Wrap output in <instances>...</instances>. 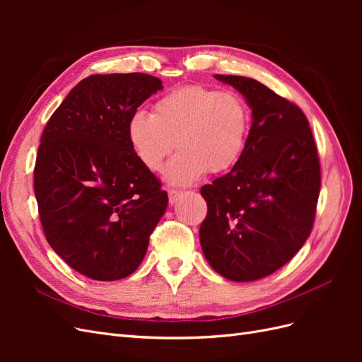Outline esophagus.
Wrapping results in <instances>:
<instances>
[{
    "label": "esophagus",
    "mask_w": 362,
    "mask_h": 362,
    "mask_svg": "<svg viewBox=\"0 0 362 362\" xmlns=\"http://www.w3.org/2000/svg\"><path fill=\"white\" fill-rule=\"evenodd\" d=\"M180 196H182V192H180V190H169V202L172 205L177 204V201L180 199Z\"/></svg>",
    "instance_id": "1"
}]
</instances>
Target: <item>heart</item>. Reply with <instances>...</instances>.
<instances>
[{"mask_svg": "<svg viewBox=\"0 0 362 362\" xmlns=\"http://www.w3.org/2000/svg\"><path fill=\"white\" fill-rule=\"evenodd\" d=\"M250 128V112L234 92L205 86H184L161 96L152 113L137 112L127 134L137 158L160 170L177 146L180 152L166 169L172 184L187 185L202 175L223 173L242 158Z\"/></svg>", "mask_w": 362, "mask_h": 362, "instance_id": "heart-1", "label": "heart"}]
</instances>
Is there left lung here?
<instances>
[{"label": "left lung", "instance_id": "8db88e82", "mask_svg": "<svg viewBox=\"0 0 362 362\" xmlns=\"http://www.w3.org/2000/svg\"><path fill=\"white\" fill-rule=\"evenodd\" d=\"M245 96L252 127L233 170L206 184L199 229L204 255L235 282L272 275L310 237L320 193V163L298 105L247 76L214 75Z\"/></svg>", "mask_w": 362, "mask_h": 362}]
</instances>
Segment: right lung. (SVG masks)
Returning a JSON list of instances; mask_svg holds the SVG:
<instances>
[{
  "mask_svg": "<svg viewBox=\"0 0 362 362\" xmlns=\"http://www.w3.org/2000/svg\"><path fill=\"white\" fill-rule=\"evenodd\" d=\"M163 89L148 74L90 75L49 117L35 194L49 246L95 281L129 276L145 258L168 193L131 148L128 120Z\"/></svg>",
  "mask_w": 362,
  "mask_h": 362,
  "instance_id": "obj_1",
  "label": "right lung"
}]
</instances>
